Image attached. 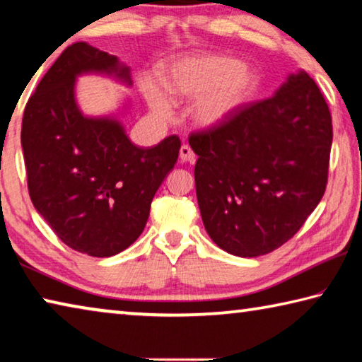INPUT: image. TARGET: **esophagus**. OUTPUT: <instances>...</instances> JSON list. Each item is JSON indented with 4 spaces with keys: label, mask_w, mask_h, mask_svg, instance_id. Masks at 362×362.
Returning a JSON list of instances; mask_svg holds the SVG:
<instances>
[{
    "label": "esophagus",
    "mask_w": 362,
    "mask_h": 362,
    "mask_svg": "<svg viewBox=\"0 0 362 362\" xmlns=\"http://www.w3.org/2000/svg\"><path fill=\"white\" fill-rule=\"evenodd\" d=\"M180 158H181V162H191L192 163L195 160V153H194L191 147L185 144V146H181V149H180Z\"/></svg>",
    "instance_id": "34e87169"
}]
</instances>
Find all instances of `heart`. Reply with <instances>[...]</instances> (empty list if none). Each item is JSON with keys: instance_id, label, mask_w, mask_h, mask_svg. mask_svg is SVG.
Returning <instances> with one entry per match:
<instances>
[{"instance_id": "heart-1", "label": "heart", "mask_w": 362, "mask_h": 362, "mask_svg": "<svg viewBox=\"0 0 362 362\" xmlns=\"http://www.w3.org/2000/svg\"><path fill=\"white\" fill-rule=\"evenodd\" d=\"M162 85L176 99H194L192 118L204 128L218 127L257 96L259 75L239 59L221 54H194L177 59L162 70ZM142 96L160 118L171 115L167 94L156 80L144 76Z\"/></svg>"}]
</instances>
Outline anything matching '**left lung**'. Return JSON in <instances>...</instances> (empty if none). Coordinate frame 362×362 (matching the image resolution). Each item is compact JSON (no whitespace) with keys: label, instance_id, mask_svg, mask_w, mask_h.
Returning <instances> with one entry per match:
<instances>
[{"label":"left lung","instance_id":"left-lung-1","mask_svg":"<svg viewBox=\"0 0 362 362\" xmlns=\"http://www.w3.org/2000/svg\"><path fill=\"white\" fill-rule=\"evenodd\" d=\"M204 226L230 255H266L297 234L327 185L332 117L315 80L290 74L269 99L189 136Z\"/></svg>","mask_w":362,"mask_h":362}]
</instances>
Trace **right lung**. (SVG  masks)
I'll list each match as a JSON object with an SVG mask.
<instances>
[{"label":"right lung","instance_id":"right-lung-1","mask_svg":"<svg viewBox=\"0 0 362 362\" xmlns=\"http://www.w3.org/2000/svg\"><path fill=\"white\" fill-rule=\"evenodd\" d=\"M103 74L132 86L127 65L85 41L64 49L38 83L22 118L28 194L65 245L112 257L138 239L157 189L173 170L181 141L138 147L117 117H86L76 76Z\"/></svg>","mask_w":362,"mask_h":362}]
</instances>
